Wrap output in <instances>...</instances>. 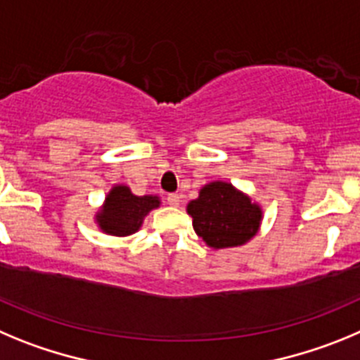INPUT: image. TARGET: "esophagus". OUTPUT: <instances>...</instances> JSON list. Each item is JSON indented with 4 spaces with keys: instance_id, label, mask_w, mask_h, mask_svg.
<instances>
[{
    "instance_id": "34e87169",
    "label": "esophagus",
    "mask_w": 360,
    "mask_h": 360,
    "mask_svg": "<svg viewBox=\"0 0 360 360\" xmlns=\"http://www.w3.org/2000/svg\"><path fill=\"white\" fill-rule=\"evenodd\" d=\"M167 202L170 204V206H179L181 195H179V193H168V195H167Z\"/></svg>"
}]
</instances>
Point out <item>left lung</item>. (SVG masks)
Here are the masks:
<instances>
[{
  "instance_id": "obj_1",
  "label": "left lung",
  "mask_w": 360,
  "mask_h": 360,
  "mask_svg": "<svg viewBox=\"0 0 360 360\" xmlns=\"http://www.w3.org/2000/svg\"><path fill=\"white\" fill-rule=\"evenodd\" d=\"M188 213L197 235L215 249L245 244L262 220L257 204L222 181L206 184L199 197L188 204Z\"/></svg>"
}]
</instances>
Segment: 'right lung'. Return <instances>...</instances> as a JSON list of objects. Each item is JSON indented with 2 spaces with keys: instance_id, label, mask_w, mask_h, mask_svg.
Returning <instances> with one entry per match:
<instances>
[{
  "instance_id": "obj_1",
  "label": "right lung",
  "mask_w": 360,
  "mask_h": 360,
  "mask_svg": "<svg viewBox=\"0 0 360 360\" xmlns=\"http://www.w3.org/2000/svg\"><path fill=\"white\" fill-rule=\"evenodd\" d=\"M158 206V197H138L131 193L127 186H115L105 199L103 210L96 215V220L100 228L109 235H132L140 229L145 215Z\"/></svg>"
}]
</instances>
